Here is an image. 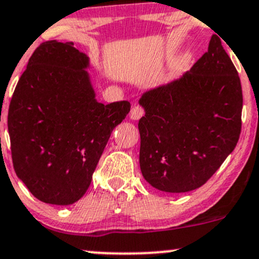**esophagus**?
<instances>
[{"mask_svg":"<svg viewBox=\"0 0 259 259\" xmlns=\"http://www.w3.org/2000/svg\"><path fill=\"white\" fill-rule=\"evenodd\" d=\"M143 115H144V110L141 107L134 106L133 107V109L130 110V118H132L133 120H139Z\"/></svg>","mask_w":259,"mask_h":259,"instance_id":"esophagus-1","label":"esophagus"}]
</instances>
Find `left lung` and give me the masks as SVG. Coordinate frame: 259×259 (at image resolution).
<instances>
[{
  "label": "left lung",
  "mask_w": 259,
  "mask_h": 259,
  "mask_svg": "<svg viewBox=\"0 0 259 259\" xmlns=\"http://www.w3.org/2000/svg\"><path fill=\"white\" fill-rule=\"evenodd\" d=\"M139 104L140 169L153 188L186 193L218 171L237 145L242 88L219 36L188 72L150 88Z\"/></svg>",
  "instance_id": "1"
}]
</instances>
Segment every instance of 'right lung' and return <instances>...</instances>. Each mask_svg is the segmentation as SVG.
<instances>
[{"label":"right lung","instance_id":"obj_1","mask_svg":"<svg viewBox=\"0 0 259 259\" xmlns=\"http://www.w3.org/2000/svg\"><path fill=\"white\" fill-rule=\"evenodd\" d=\"M88 69L90 58L72 41H45L11 99L14 171L42 203L70 205L83 197L113 129L130 112L126 101L99 103Z\"/></svg>","mask_w":259,"mask_h":259}]
</instances>
